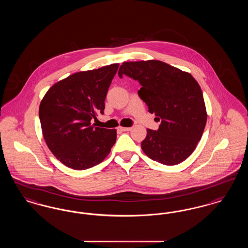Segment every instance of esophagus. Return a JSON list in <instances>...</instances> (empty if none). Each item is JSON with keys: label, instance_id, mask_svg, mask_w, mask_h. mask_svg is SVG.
Wrapping results in <instances>:
<instances>
[{"label": "esophagus", "instance_id": "obj_1", "mask_svg": "<svg viewBox=\"0 0 248 248\" xmlns=\"http://www.w3.org/2000/svg\"><path fill=\"white\" fill-rule=\"evenodd\" d=\"M118 130L122 131V132H125V131H130L131 128H130V127H122V126H119Z\"/></svg>", "mask_w": 248, "mask_h": 248}]
</instances>
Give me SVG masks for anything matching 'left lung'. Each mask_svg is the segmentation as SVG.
<instances>
[{
    "instance_id": "8db88e82",
    "label": "left lung",
    "mask_w": 248,
    "mask_h": 248,
    "mask_svg": "<svg viewBox=\"0 0 248 248\" xmlns=\"http://www.w3.org/2000/svg\"><path fill=\"white\" fill-rule=\"evenodd\" d=\"M118 74L139 81L140 97L155 122H161L157 131L147 129L142 151L163 165L186 160L200 141L207 119L199 83L189 72L159 60L124 62Z\"/></svg>"
}]
</instances>
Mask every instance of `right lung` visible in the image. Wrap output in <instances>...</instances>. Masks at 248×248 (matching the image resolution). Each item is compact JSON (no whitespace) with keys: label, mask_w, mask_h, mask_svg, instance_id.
<instances>
[{"label":"right lung","mask_w":248,"mask_h":248,"mask_svg":"<svg viewBox=\"0 0 248 248\" xmlns=\"http://www.w3.org/2000/svg\"><path fill=\"white\" fill-rule=\"evenodd\" d=\"M111 64L80 71L55 83L39 108L44 139L63 165L85 170L100 164L116 141V130L94 127L104 113L108 87L118 70Z\"/></svg>","instance_id":"1"}]
</instances>
